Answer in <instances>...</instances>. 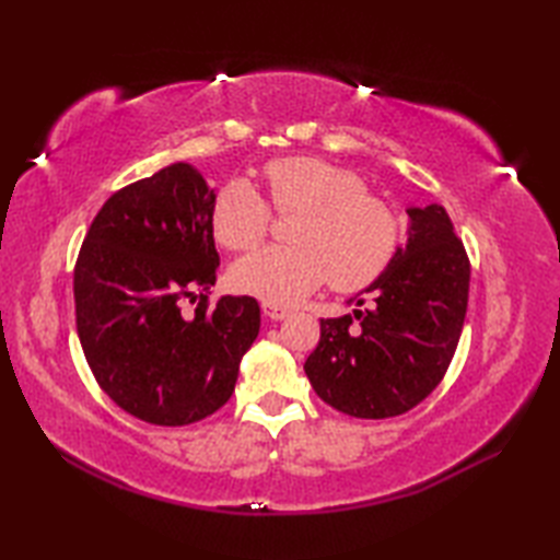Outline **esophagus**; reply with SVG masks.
Returning <instances> with one entry per match:
<instances>
[{
	"label": "esophagus",
	"instance_id": "34e87169",
	"mask_svg": "<svg viewBox=\"0 0 560 560\" xmlns=\"http://www.w3.org/2000/svg\"><path fill=\"white\" fill-rule=\"evenodd\" d=\"M261 313H265V317L273 319V323H279V319L291 315L287 307H279V305H273V303H261Z\"/></svg>",
	"mask_w": 560,
	"mask_h": 560
}]
</instances>
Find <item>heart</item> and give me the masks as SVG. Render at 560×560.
<instances>
[{
    "label": "heart",
    "instance_id": "heart-1",
    "mask_svg": "<svg viewBox=\"0 0 560 560\" xmlns=\"http://www.w3.org/2000/svg\"><path fill=\"white\" fill-rule=\"evenodd\" d=\"M271 207L299 213L287 247H265L231 267L237 291L273 305H293L329 279L337 291H359L387 269L401 223L387 201L365 192L355 173L317 156L265 165ZM269 207L245 177L225 183L211 207L213 237L225 249H249L269 231Z\"/></svg>",
    "mask_w": 560,
    "mask_h": 560
}]
</instances>
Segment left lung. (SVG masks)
<instances>
[{
    "mask_svg": "<svg viewBox=\"0 0 560 560\" xmlns=\"http://www.w3.org/2000/svg\"><path fill=\"white\" fill-rule=\"evenodd\" d=\"M407 243L353 295V315L319 319L305 375L317 397L355 419H392L421 404L455 355L469 301V257L440 205L409 207ZM371 300L365 312L360 305Z\"/></svg>",
    "mask_w": 560,
    "mask_h": 560,
    "instance_id": "1",
    "label": "left lung"
}]
</instances>
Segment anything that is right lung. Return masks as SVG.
I'll use <instances>...</instances> for the list:
<instances>
[{
    "mask_svg": "<svg viewBox=\"0 0 560 560\" xmlns=\"http://www.w3.org/2000/svg\"><path fill=\"white\" fill-rule=\"evenodd\" d=\"M213 199L195 165H165L117 189L79 249L83 355L105 395L153 425H187L219 411L259 335L255 299L207 303L219 269ZM197 294L196 315L183 316L182 303Z\"/></svg>",
    "mask_w": 560,
    "mask_h": 560,
    "instance_id": "add662e5",
    "label": "right lung"
}]
</instances>
